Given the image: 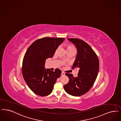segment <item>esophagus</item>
Wrapping results in <instances>:
<instances>
[{
    "instance_id": "1",
    "label": "esophagus",
    "mask_w": 121,
    "mask_h": 121,
    "mask_svg": "<svg viewBox=\"0 0 121 121\" xmlns=\"http://www.w3.org/2000/svg\"><path fill=\"white\" fill-rule=\"evenodd\" d=\"M61 75H62V76L65 75V73H63V72H62V73H61Z\"/></svg>"
}]
</instances>
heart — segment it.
Here are the masks:
<instances>
[{
	"label": "heart",
	"mask_w": 121,
	"mask_h": 121,
	"mask_svg": "<svg viewBox=\"0 0 121 121\" xmlns=\"http://www.w3.org/2000/svg\"><path fill=\"white\" fill-rule=\"evenodd\" d=\"M67 50H75V48L71 45H68L67 47Z\"/></svg>",
	"instance_id": "obj_1"
}]
</instances>
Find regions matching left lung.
I'll use <instances>...</instances> for the list:
<instances>
[{
  "instance_id": "8db88e82",
  "label": "left lung",
  "mask_w": 121,
  "mask_h": 121,
  "mask_svg": "<svg viewBox=\"0 0 121 121\" xmlns=\"http://www.w3.org/2000/svg\"><path fill=\"white\" fill-rule=\"evenodd\" d=\"M75 46L78 53L73 69H78L77 77L66 73L69 82L64 86L65 91L74 96H80L86 93L95 82L99 70V61L91 47L82 39L68 38Z\"/></svg>"
}]
</instances>
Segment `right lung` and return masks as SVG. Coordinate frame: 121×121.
Returning a JSON list of instances; mask_svg holds the SVG:
<instances>
[{
	"label": "right lung",
	"instance_id": "1",
	"mask_svg": "<svg viewBox=\"0 0 121 121\" xmlns=\"http://www.w3.org/2000/svg\"><path fill=\"white\" fill-rule=\"evenodd\" d=\"M65 39L44 37L34 41L26 50L22 63V73L30 89L41 96L52 92L56 80L62 71L58 68L55 71L45 68V60L52 58L58 46Z\"/></svg>",
	"mask_w": 121,
	"mask_h": 121
}]
</instances>
